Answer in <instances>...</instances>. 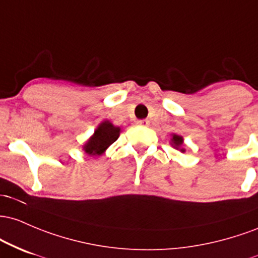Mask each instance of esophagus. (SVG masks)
<instances>
[{
  "instance_id": "obj_1",
  "label": "esophagus",
  "mask_w": 258,
  "mask_h": 258,
  "mask_svg": "<svg viewBox=\"0 0 258 258\" xmlns=\"http://www.w3.org/2000/svg\"><path fill=\"white\" fill-rule=\"evenodd\" d=\"M137 124L139 126H147L150 123H149V120H147V119H140V120L137 121Z\"/></svg>"
}]
</instances>
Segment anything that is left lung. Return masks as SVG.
<instances>
[{
    "label": "left lung",
    "instance_id": "left-lung-1",
    "mask_svg": "<svg viewBox=\"0 0 258 258\" xmlns=\"http://www.w3.org/2000/svg\"><path fill=\"white\" fill-rule=\"evenodd\" d=\"M183 141H184L183 137H180V135H176V134H172L173 147H175L176 150H180L181 152H185V149H181V146H183Z\"/></svg>",
    "mask_w": 258,
    "mask_h": 258
}]
</instances>
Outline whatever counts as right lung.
<instances>
[{
  "label": "right lung",
  "instance_id": "obj_1",
  "mask_svg": "<svg viewBox=\"0 0 258 258\" xmlns=\"http://www.w3.org/2000/svg\"><path fill=\"white\" fill-rule=\"evenodd\" d=\"M120 128L114 126L109 120H103L97 129L95 130L94 135L89 139L88 143L84 145L83 150L89 156H100L108 149L119 138Z\"/></svg>",
  "mask_w": 258,
  "mask_h": 258
}]
</instances>
